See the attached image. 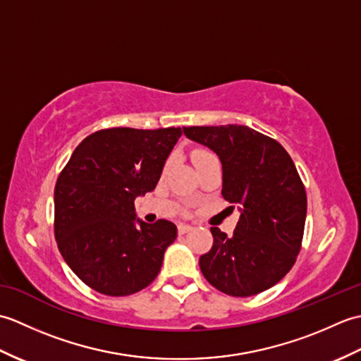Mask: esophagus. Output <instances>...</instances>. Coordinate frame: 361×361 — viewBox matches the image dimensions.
Returning a JSON list of instances; mask_svg holds the SVG:
<instances>
[{
	"mask_svg": "<svg viewBox=\"0 0 361 361\" xmlns=\"http://www.w3.org/2000/svg\"><path fill=\"white\" fill-rule=\"evenodd\" d=\"M192 229H194V226L186 225V224H180V225H178V233H180V234H186V233H189V231H192Z\"/></svg>",
	"mask_w": 361,
	"mask_h": 361,
	"instance_id": "obj_1",
	"label": "esophagus"
}]
</instances>
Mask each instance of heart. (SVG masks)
Masks as SVG:
<instances>
[{
    "instance_id": "b5f03b06",
    "label": "heart",
    "mask_w": 361,
    "mask_h": 361,
    "mask_svg": "<svg viewBox=\"0 0 361 361\" xmlns=\"http://www.w3.org/2000/svg\"><path fill=\"white\" fill-rule=\"evenodd\" d=\"M208 155H212L211 152H208V150H195L194 153H192V161H198V159H202V158H204V157H208Z\"/></svg>"
}]
</instances>
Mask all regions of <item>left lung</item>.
<instances>
[{"instance_id": "left-lung-1", "label": "left lung", "mask_w": 361, "mask_h": 361, "mask_svg": "<svg viewBox=\"0 0 361 361\" xmlns=\"http://www.w3.org/2000/svg\"><path fill=\"white\" fill-rule=\"evenodd\" d=\"M183 132L217 153L224 167L221 195L242 212L233 235L211 228L212 248L200 256L206 281L239 298L273 287L296 262L307 214L293 159L278 141L247 126L183 127Z\"/></svg>"}]
</instances>
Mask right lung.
<instances>
[{"label": "right lung", "mask_w": 361, "mask_h": 361, "mask_svg": "<svg viewBox=\"0 0 361 361\" xmlns=\"http://www.w3.org/2000/svg\"><path fill=\"white\" fill-rule=\"evenodd\" d=\"M180 127L105 128L83 140L54 189V234L65 262L88 287L127 296L157 278L176 239L169 220L135 226V198L152 192Z\"/></svg>", "instance_id": "add662e5"}]
</instances>
